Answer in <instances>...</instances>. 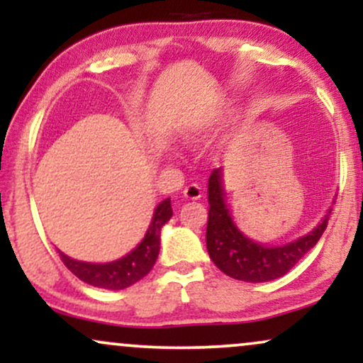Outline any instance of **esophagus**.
I'll return each instance as SVG.
<instances>
[{
    "label": "esophagus",
    "instance_id": "1",
    "mask_svg": "<svg viewBox=\"0 0 363 363\" xmlns=\"http://www.w3.org/2000/svg\"><path fill=\"white\" fill-rule=\"evenodd\" d=\"M201 186L199 184H189L184 187V196L187 199H199L201 198Z\"/></svg>",
    "mask_w": 363,
    "mask_h": 363
}]
</instances>
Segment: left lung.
<instances>
[{"label": "left lung", "instance_id": "left-lung-1", "mask_svg": "<svg viewBox=\"0 0 363 363\" xmlns=\"http://www.w3.org/2000/svg\"><path fill=\"white\" fill-rule=\"evenodd\" d=\"M222 169L211 170L208 179V225L206 247L211 261L227 277L240 281L261 283L277 280L283 277L318 244L320 235L328 227L331 210L324 215L311 234L294 240V242L268 247L254 242L235 227L228 208L223 201Z\"/></svg>", "mask_w": 363, "mask_h": 363}]
</instances>
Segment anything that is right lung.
<instances>
[{
    "label": "right lung",
    "mask_w": 363,
    "mask_h": 363,
    "mask_svg": "<svg viewBox=\"0 0 363 363\" xmlns=\"http://www.w3.org/2000/svg\"><path fill=\"white\" fill-rule=\"evenodd\" d=\"M172 216V206L170 198L164 199L157 206L153 213L152 223H150L147 235L141 240L138 247L121 257L118 261L106 262V264H94V262H83L68 257L66 254L60 252L61 261L74 277L82 281L89 283L91 286L106 290H123L135 285L141 278L147 277L150 269L155 264L158 252H160V230Z\"/></svg>",
    "instance_id": "add662e5"
}]
</instances>
